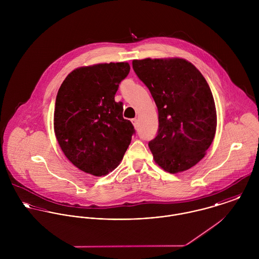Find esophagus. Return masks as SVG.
Wrapping results in <instances>:
<instances>
[{
	"label": "esophagus",
	"mask_w": 259,
	"mask_h": 259,
	"mask_svg": "<svg viewBox=\"0 0 259 259\" xmlns=\"http://www.w3.org/2000/svg\"><path fill=\"white\" fill-rule=\"evenodd\" d=\"M132 122H133V124H134L135 127L138 126V119H137V118H133V119H132Z\"/></svg>",
	"instance_id": "obj_1"
}]
</instances>
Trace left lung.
I'll use <instances>...</instances> for the list:
<instances>
[{
  "label": "left lung",
  "mask_w": 259,
  "mask_h": 259,
  "mask_svg": "<svg viewBox=\"0 0 259 259\" xmlns=\"http://www.w3.org/2000/svg\"><path fill=\"white\" fill-rule=\"evenodd\" d=\"M133 68L158 111V133L148 143L154 161L169 174L189 169L204 157L217 131V109L207 81L180 58L134 60Z\"/></svg>",
  "instance_id": "8db88e82"
}]
</instances>
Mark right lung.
Masks as SVG:
<instances>
[{
  "label": "right lung",
  "instance_id": "add662e5",
  "mask_svg": "<svg viewBox=\"0 0 259 259\" xmlns=\"http://www.w3.org/2000/svg\"><path fill=\"white\" fill-rule=\"evenodd\" d=\"M128 63L80 67L59 89L54 112L57 141L78 169L103 177L121 161L135 134L114 102L119 82L128 74Z\"/></svg>",
  "mask_w": 259,
  "mask_h": 259
}]
</instances>
